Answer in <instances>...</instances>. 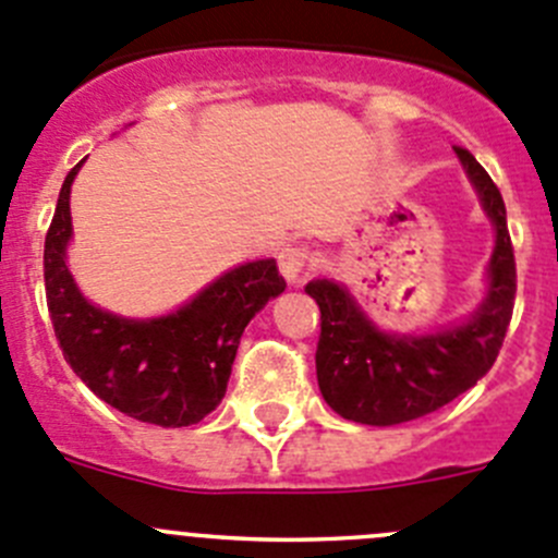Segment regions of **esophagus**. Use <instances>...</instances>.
<instances>
[{"instance_id":"esophagus-1","label":"esophagus","mask_w":558,"mask_h":558,"mask_svg":"<svg viewBox=\"0 0 558 558\" xmlns=\"http://www.w3.org/2000/svg\"><path fill=\"white\" fill-rule=\"evenodd\" d=\"M278 267L286 280L296 283L305 269L314 267V253H311V247H305V244H286L278 253Z\"/></svg>"}]
</instances>
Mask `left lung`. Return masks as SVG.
<instances>
[{"mask_svg": "<svg viewBox=\"0 0 558 558\" xmlns=\"http://www.w3.org/2000/svg\"><path fill=\"white\" fill-rule=\"evenodd\" d=\"M454 150L496 226L490 294L468 325L418 338L385 336L357 311L341 286L332 280L305 286L322 311L316 343L319 390L347 421L393 426L435 413L490 372L501 350L518 291L507 208L498 186L471 150L460 145Z\"/></svg>", "mask_w": 558, "mask_h": 558, "instance_id": "8db88e82", "label": "left lung"}]
</instances>
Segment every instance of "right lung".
<instances>
[{"mask_svg":"<svg viewBox=\"0 0 558 558\" xmlns=\"http://www.w3.org/2000/svg\"><path fill=\"white\" fill-rule=\"evenodd\" d=\"M62 181L46 233L44 280L54 336L76 377L114 410L156 426H190L222 402L244 327L286 289L272 258L242 264L184 308L134 322L96 308L65 267L71 181Z\"/></svg>","mask_w":558,"mask_h":558,"instance_id":"1","label":"right lung"}]
</instances>
